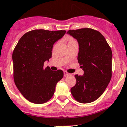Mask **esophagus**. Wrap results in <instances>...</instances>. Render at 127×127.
Returning <instances> with one entry per match:
<instances>
[{
    "mask_svg": "<svg viewBox=\"0 0 127 127\" xmlns=\"http://www.w3.org/2000/svg\"><path fill=\"white\" fill-rule=\"evenodd\" d=\"M70 75V74H68V73L67 72H66V71H64V77H66V76H69Z\"/></svg>",
    "mask_w": 127,
    "mask_h": 127,
    "instance_id": "34e87169",
    "label": "esophagus"
}]
</instances>
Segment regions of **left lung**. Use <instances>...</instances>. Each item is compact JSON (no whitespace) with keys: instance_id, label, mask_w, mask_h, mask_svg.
Wrapping results in <instances>:
<instances>
[{"instance_id":"8db88e82","label":"left lung","mask_w":127,"mask_h":127,"mask_svg":"<svg viewBox=\"0 0 127 127\" xmlns=\"http://www.w3.org/2000/svg\"><path fill=\"white\" fill-rule=\"evenodd\" d=\"M67 33L78 40V61L84 71L83 76L75 75L76 83L71 93L79 102H92L102 95L112 78V49L96 30L83 28Z\"/></svg>"}]
</instances>
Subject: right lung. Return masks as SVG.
<instances>
[{
	"instance_id": "obj_1",
	"label": "right lung",
	"mask_w": 127,
	"mask_h": 127,
	"mask_svg": "<svg viewBox=\"0 0 127 127\" xmlns=\"http://www.w3.org/2000/svg\"><path fill=\"white\" fill-rule=\"evenodd\" d=\"M65 33L63 30H32L25 34L14 48V82L31 102L43 104L51 99L57 83L63 77V71H52L49 66L44 68V64L51 57L55 42Z\"/></svg>"
}]
</instances>
